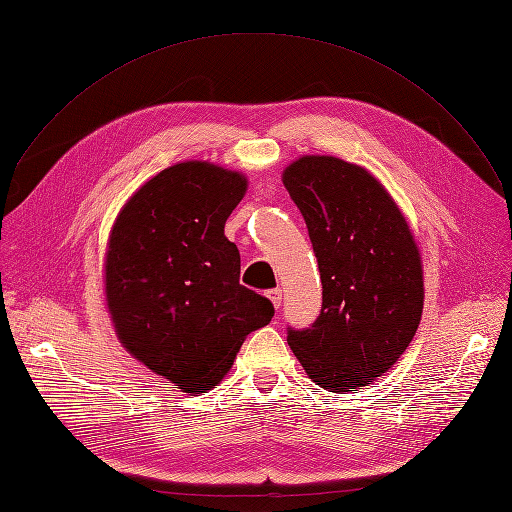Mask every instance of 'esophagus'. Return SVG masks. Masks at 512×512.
Returning a JSON list of instances; mask_svg holds the SVG:
<instances>
[{"label": "esophagus", "instance_id": "esophagus-1", "mask_svg": "<svg viewBox=\"0 0 512 512\" xmlns=\"http://www.w3.org/2000/svg\"><path fill=\"white\" fill-rule=\"evenodd\" d=\"M268 297L274 303V307L278 309L280 303H282V291H280V288H272V291H268Z\"/></svg>", "mask_w": 512, "mask_h": 512}]
</instances>
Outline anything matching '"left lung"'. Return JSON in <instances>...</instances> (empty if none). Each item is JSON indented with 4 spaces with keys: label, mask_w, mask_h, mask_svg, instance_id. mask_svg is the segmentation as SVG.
<instances>
[{
    "label": "left lung",
    "mask_w": 512,
    "mask_h": 512,
    "mask_svg": "<svg viewBox=\"0 0 512 512\" xmlns=\"http://www.w3.org/2000/svg\"><path fill=\"white\" fill-rule=\"evenodd\" d=\"M299 207L320 280L322 309L309 328H288L316 385L358 391L387 372L420 324L422 261L406 217L364 167L307 154L282 171Z\"/></svg>",
    "instance_id": "1"
}]
</instances>
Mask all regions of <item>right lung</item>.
<instances>
[{
    "label": "right lung",
    "instance_id": "add662e5",
    "mask_svg": "<svg viewBox=\"0 0 512 512\" xmlns=\"http://www.w3.org/2000/svg\"><path fill=\"white\" fill-rule=\"evenodd\" d=\"M247 177L207 161L163 169L123 205L110 230L104 291L123 347L186 393L213 389L240 345L270 324V299L242 286L224 234Z\"/></svg>",
    "mask_w": 512,
    "mask_h": 512
}]
</instances>
